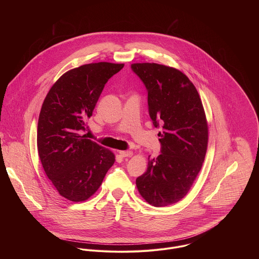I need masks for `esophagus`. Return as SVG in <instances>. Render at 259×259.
Listing matches in <instances>:
<instances>
[{
	"label": "esophagus",
	"mask_w": 259,
	"mask_h": 259,
	"mask_svg": "<svg viewBox=\"0 0 259 259\" xmlns=\"http://www.w3.org/2000/svg\"><path fill=\"white\" fill-rule=\"evenodd\" d=\"M133 151H131V150H120L119 151V155L121 156V157H131V156H133Z\"/></svg>",
	"instance_id": "1"
}]
</instances>
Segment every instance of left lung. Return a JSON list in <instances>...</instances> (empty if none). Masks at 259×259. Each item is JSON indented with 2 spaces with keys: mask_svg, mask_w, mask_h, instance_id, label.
Returning <instances> with one entry per match:
<instances>
[{
  "mask_svg": "<svg viewBox=\"0 0 259 259\" xmlns=\"http://www.w3.org/2000/svg\"><path fill=\"white\" fill-rule=\"evenodd\" d=\"M148 91V112L158 133L160 154L148 156L137 187L149 204L161 207L184 198L204 161L208 126L199 95L181 71L154 63L133 64Z\"/></svg>",
  "mask_w": 259,
  "mask_h": 259,
  "instance_id": "obj_1",
  "label": "left lung"
}]
</instances>
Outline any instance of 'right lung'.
I'll use <instances>...</instances> for the list:
<instances>
[{"mask_svg": "<svg viewBox=\"0 0 259 259\" xmlns=\"http://www.w3.org/2000/svg\"><path fill=\"white\" fill-rule=\"evenodd\" d=\"M123 64L80 66L63 74L49 91L38 116L37 146L44 170L65 198H90L114 163L110 149L81 136L107 81Z\"/></svg>", "mask_w": 259, "mask_h": 259, "instance_id": "right-lung-1", "label": "right lung"}]
</instances>
